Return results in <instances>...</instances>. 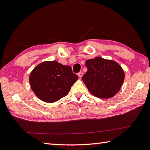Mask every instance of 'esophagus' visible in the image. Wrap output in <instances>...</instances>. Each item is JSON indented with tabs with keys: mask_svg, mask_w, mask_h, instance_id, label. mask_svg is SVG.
<instances>
[{
	"mask_svg": "<svg viewBox=\"0 0 150 150\" xmlns=\"http://www.w3.org/2000/svg\"><path fill=\"white\" fill-rule=\"evenodd\" d=\"M82 75H83V73H82V71L79 72V73H78V76L79 77V78H81V77H82Z\"/></svg>",
	"mask_w": 150,
	"mask_h": 150,
	"instance_id": "1",
	"label": "esophagus"
}]
</instances>
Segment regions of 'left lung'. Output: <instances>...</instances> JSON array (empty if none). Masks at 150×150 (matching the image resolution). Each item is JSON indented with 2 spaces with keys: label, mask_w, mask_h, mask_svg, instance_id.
Masks as SVG:
<instances>
[{
  "label": "left lung",
  "mask_w": 150,
  "mask_h": 150,
  "mask_svg": "<svg viewBox=\"0 0 150 150\" xmlns=\"http://www.w3.org/2000/svg\"><path fill=\"white\" fill-rule=\"evenodd\" d=\"M85 64L88 71L82 80L92 95L100 98H110L119 92L125 74L117 62L97 57L87 60Z\"/></svg>",
  "instance_id": "left-lung-1"
}]
</instances>
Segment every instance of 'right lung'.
Instances as JSON below:
<instances>
[{
  "label": "right lung",
  "instance_id": "add662e5",
  "mask_svg": "<svg viewBox=\"0 0 150 150\" xmlns=\"http://www.w3.org/2000/svg\"><path fill=\"white\" fill-rule=\"evenodd\" d=\"M78 76L69 66L56 60L44 61L31 71L29 82L31 90L40 100L53 103L68 94Z\"/></svg>",
  "mask_w": 150,
  "mask_h": 150
}]
</instances>
